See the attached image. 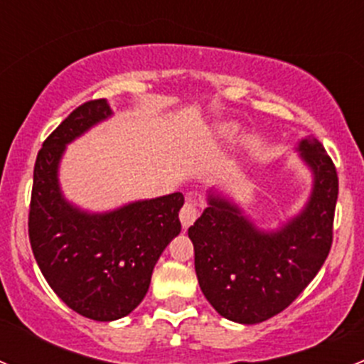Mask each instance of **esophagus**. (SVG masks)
Listing matches in <instances>:
<instances>
[{
	"mask_svg": "<svg viewBox=\"0 0 364 364\" xmlns=\"http://www.w3.org/2000/svg\"><path fill=\"white\" fill-rule=\"evenodd\" d=\"M197 216H199V209H197L196 203L188 200V203L183 205L181 211H179V220H181L183 229H188V227L196 222Z\"/></svg>",
	"mask_w": 364,
	"mask_h": 364,
	"instance_id": "34e87169",
	"label": "esophagus"
}]
</instances>
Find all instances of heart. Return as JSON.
<instances>
[{
	"mask_svg": "<svg viewBox=\"0 0 364 364\" xmlns=\"http://www.w3.org/2000/svg\"><path fill=\"white\" fill-rule=\"evenodd\" d=\"M236 134H237V127L232 123H223V124H218V127H215V137L222 142L232 141V139L236 137Z\"/></svg>",
	"mask_w": 364,
	"mask_h": 364,
	"instance_id": "heart-1",
	"label": "heart"
}]
</instances>
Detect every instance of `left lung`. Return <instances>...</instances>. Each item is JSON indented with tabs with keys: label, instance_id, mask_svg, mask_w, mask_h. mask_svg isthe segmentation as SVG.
<instances>
[{
	"label": "left lung",
	"instance_id": "1",
	"mask_svg": "<svg viewBox=\"0 0 364 364\" xmlns=\"http://www.w3.org/2000/svg\"><path fill=\"white\" fill-rule=\"evenodd\" d=\"M297 156L311 172V190L294 216L273 229L257 225L232 197L208 192V208L188 229L200 291L222 317L259 324L306 289L333 243L338 176L321 142L299 141Z\"/></svg>",
	"mask_w": 364,
	"mask_h": 364
}]
</instances>
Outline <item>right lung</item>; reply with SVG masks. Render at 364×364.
I'll return each mask as SVG.
<instances>
[{"label":"right lung","mask_w":364,"mask_h":364,"mask_svg":"<svg viewBox=\"0 0 364 364\" xmlns=\"http://www.w3.org/2000/svg\"><path fill=\"white\" fill-rule=\"evenodd\" d=\"M105 98L77 107L43 142L33 172L29 243L40 271L67 306L91 321L134 311L161 252L181 232L183 193L134 200L111 211L70 203L60 185L67 146L112 116Z\"/></svg>","instance_id":"1"}]
</instances>
